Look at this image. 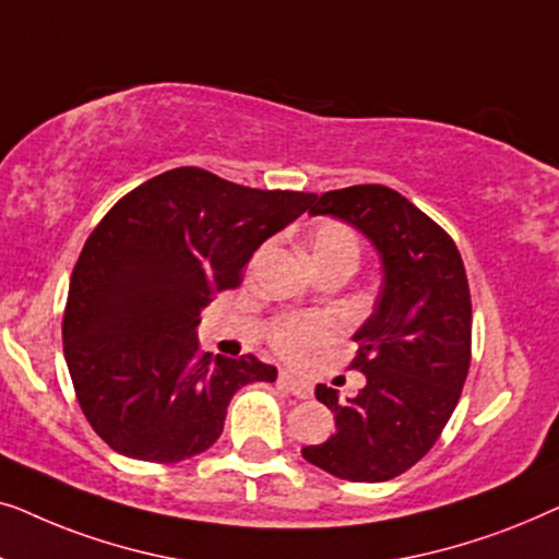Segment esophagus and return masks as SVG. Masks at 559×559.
I'll use <instances>...</instances> for the list:
<instances>
[{
	"label": "esophagus",
	"instance_id": "obj_1",
	"mask_svg": "<svg viewBox=\"0 0 559 559\" xmlns=\"http://www.w3.org/2000/svg\"><path fill=\"white\" fill-rule=\"evenodd\" d=\"M277 384L285 389V392L297 396V400H310V396H312V386L308 384V381L297 379V377H293V373H287V371L280 373Z\"/></svg>",
	"mask_w": 559,
	"mask_h": 559
}]
</instances>
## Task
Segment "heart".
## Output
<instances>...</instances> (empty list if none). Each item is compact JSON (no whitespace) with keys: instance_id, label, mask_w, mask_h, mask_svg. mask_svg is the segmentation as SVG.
<instances>
[{"instance_id":"1","label":"heart","mask_w":559,"mask_h":559,"mask_svg":"<svg viewBox=\"0 0 559 559\" xmlns=\"http://www.w3.org/2000/svg\"><path fill=\"white\" fill-rule=\"evenodd\" d=\"M310 257L312 264L331 262V259H358V236L354 228L338 221H323L310 234ZM335 333V320L328 316H293L280 320L272 328V343L280 354L302 356L308 350L325 346Z\"/></svg>"}]
</instances>
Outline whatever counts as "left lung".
<instances>
[{
  "label": "left lung",
  "mask_w": 559,
  "mask_h": 559,
  "mask_svg": "<svg viewBox=\"0 0 559 559\" xmlns=\"http://www.w3.org/2000/svg\"><path fill=\"white\" fill-rule=\"evenodd\" d=\"M310 216L361 231L381 259L373 312L354 333L366 386L341 402L316 386L335 432L302 457L335 478L379 484L412 468L440 438L471 366V293L463 259L442 228L386 186L312 195Z\"/></svg>",
  "instance_id": "1"
}]
</instances>
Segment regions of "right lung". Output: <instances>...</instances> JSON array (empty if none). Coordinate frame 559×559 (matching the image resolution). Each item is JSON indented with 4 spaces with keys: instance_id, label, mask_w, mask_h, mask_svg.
I'll use <instances>...</instances> for the list:
<instances>
[{
    "instance_id": "right-lung-1",
    "label": "right lung",
    "mask_w": 559,
    "mask_h": 559,
    "mask_svg": "<svg viewBox=\"0 0 559 559\" xmlns=\"http://www.w3.org/2000/svg\"><path fill=\"white\" fill-rule=\"evenodd\" d=\"M312 193L254 190L201 167L142 182L88 236L68 287L63 354L75 396L117 453L180 463L224 432L231 396L277 369L198 354L201 310L241 282Z\"/></svg>"
}]
</instances>
